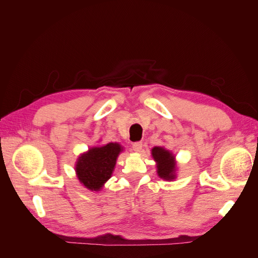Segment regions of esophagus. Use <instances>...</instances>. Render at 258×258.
I'll list each match as a JSON object with an SVG mask.
<instances>
[{"mask_svg":"<svg viewBox=\"0 0 258 258\" xmlns=\"http://www.w3.org/2000/svg\"><path fill=\"white\" fill-rule=\"evenodd\" d=\"M142 146H143L142 142H135L134 144H132V148H134L135 152H141Z\"/></svg>","mask_w":258,"mask_h":258,"instance_id":"esophagus-1","label":"esophagus"}]
</instances>
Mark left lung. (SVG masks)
<instances>
[{"label":"left lung","mask_w":258,"mask_h":258,"mask_svg":"<svg viewBox=\"0 0 258 258\" xmlns=\"http://www.w3.org/2000/svg\"><path fill=\"white\" fill-rule=\"evenodd\" d=\"M152 156L157 162V174L166 181H172L176 177V162L174 155L160 146L152 148Z\"/></svg>","instance_id":"1"}]
</instances>
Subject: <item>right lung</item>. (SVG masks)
Segmentation results:
<instances>
[{
  "label": "right lung",
  "instance_id": "add662e5",
  "mask_svg": "<svg viewBox=\"0 0 258 258\" xmlns=\"http://www.w3.org/2000/svg\"><path fill=\"white\" fill-rule=\"evenodd\" d=\"M122 147L118 143H107L91 147L82 154L75 165L80 182L91 191H99L112 176L116 160Z\"/></svg>",
  "mask_w": 258,
  "mask_h": 258
}]
</instances>
